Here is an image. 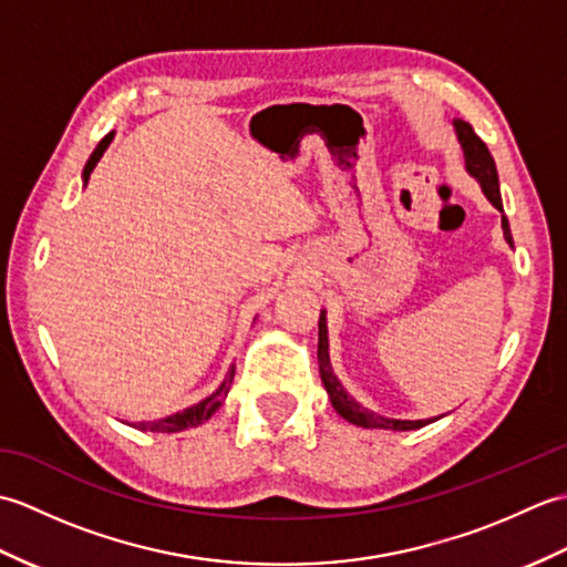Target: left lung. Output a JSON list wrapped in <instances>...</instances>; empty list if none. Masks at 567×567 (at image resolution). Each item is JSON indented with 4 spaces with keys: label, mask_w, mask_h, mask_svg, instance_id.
<instances>
[{
    "label": "left lung",
    "mask_w": 567,
    "mask_h": 567,
    "mask_svg": "<svg viewBox=\"0 0 567 567\" xmlns=\"http://www.w3.org/2000/svg\"><path fill=\"white\" fill-rule=\"evenodd\" d=\"M455 131H457V138H461V146H463V155H465V165L467 171L473 173L480 185H483L485 197L495 204L499 212L502 209V197H499V177H497V165L495 158H492V153L487 151L485 141L475 134V128L470 126L467 122H461L457 118L455 122ZM502 228H504V238L512 244V231H509V221L507 216H502ZM319 372H321V380H323V388H327L329 396H331V404L336 412H339L346 421H351L355 426H365V429H392V431H412V429H421L431 424L433 419H419V421H400V419H384L380 414H372L368 412L365 406H360L351 394H348L341 382L333 378L331 372V363H329V339H327V317H319Z\"/></svg>",
    "instance_id": "left-lung-1"
}]
</instances>
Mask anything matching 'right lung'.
Segmentation results:
<instances>
[{
  "label": "right lung",
  "mask_w": 567,
  "mask_h": 567,
  "mask_svg": "<svg viewBox=\"0 0 567 567\" xmlns=\"http://www.w3.org/2000/svg\"><path fill=\"white\" fill-rule=\"evenodd\" d=\"M112 136L114 134H106L102 141H100V146L94 148V153L90 155V161H87V165H84V179H90V175H92V171H94V165L100 163V158H102V153L106 151V146H110V141H112ZM234 375H236V365H231V370H228V375H226V380L221 382V388L216 390L212 396H207V400L204 402H199V404H195V406H189V409H185V412H179V414H173V416H167V419H158V421H143V424H136V429H141V431H183V429H189V426H199L202 421H207L216 409L221 406V402L226 400V394H228V390H231V382H234Z\"/></svg>",
  "instance_id": "1"
}]
</instances>
